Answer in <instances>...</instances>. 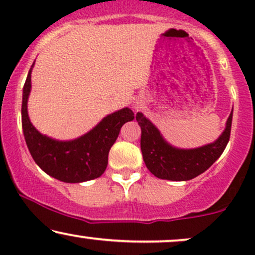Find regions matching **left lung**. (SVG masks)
Returning <instances> with one entry per match:
<instances>
[{"label":"left lung","instance_id":"left-lung-1","mask_svg":"<svg viewBox=\"0 0 255 255\" xmlns=\"http://www.w3.org/2000/svg\"><path fill=\"white\" fill-rule=\"evenodd\" d=\"M135 119L141 128L140 146L148 170L162 180L188 181L206 171L223 153L230 137L233 110L227 120L225 129L215 142L189 150L169 144L142 113H137Z\"/></svg>","mask_w":255,"mask_h":255}]
</instances>
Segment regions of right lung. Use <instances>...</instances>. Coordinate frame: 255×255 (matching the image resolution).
<instances>
[{"instance_id": "right-lung-1", "label": "right lung", "mask_w": 255, "mask_h": 255, "mask_svg": "<svg viewBox=\"0 0 255 255\" xmlns=\"http://www.w3.org/2000/svg\"><path fill=\"white\" fill-rule=\"evenodd\" d=\"M33 66L25 81L21 105L22 130L32 158L43 171L62 182L79 183L99 177L107 169L109 151L120 129L126 122L134 120V113L129 108L115 111L74 140L62 141L43 135L31 124L27 113Z\"/></svg>"}]
</instances>
